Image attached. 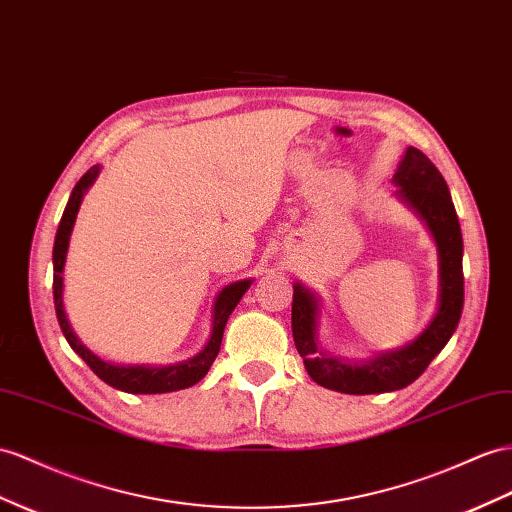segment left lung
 <instances>
[{"label": "left lung", "instance_id": "obj_1", "mask_svg": "<svg viewBox=\"0 0 512 512\" xmlns=\"http://www.w3.org/2000/svg\"><path fill=\"white\" fill-rule=\"evenodd\" d=\"M391 181L398 199L424 222L437 246V309L424 331L404 346L374 352L365 361L335 357L320 342L322 298L294 281L292 333L307 374L326 389L352 396L396 391L411 385L450 342L463 313V235L448 183L437 166L415 147L404 151Z\"/></svg>", "mask_w": 512, "mask_h": 512}]
</instances>
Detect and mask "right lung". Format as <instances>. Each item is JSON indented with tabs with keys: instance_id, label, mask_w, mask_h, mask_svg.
Masks as SVG:
<instances>
[{
	"instance_id": "right-lung-1",
	"label": "right lung",
	"mask_w": 512,
	"mask_h": 512,
	"mask_svg": "<svg viewBox=\"0 0 512 512\" xmlns=\"http://www.w3.org/2000/svg\"><path fill=\"white\" fill-rule=\"evenodd\" d=\"M99 173H101V166L95 164L80 181L75 183V188L69 196V203L64 207V214L58 225L56 242H54V305H56L60 329L64 337H67L69 346L88 363V368L93 370L103 383H108L114 389H121L127 393H168V391L188 389L199 383L201 378L209 372V368H212V363L220 352L222 333H225L227 320L233 313V309L238 307L248 287H251L253 279L229 283L218 292L212 307V331H209V339L205 342V346L196 352L194 357L179 363H170V365H119V363L103 361L101 357H97L93 350L86 348V344H82V339L77 337L67 318V311H64V264H67L69 242H71L77 212H80L84 196L90 190V186L97 181Z\"/></svg>"
}]
</instances>
